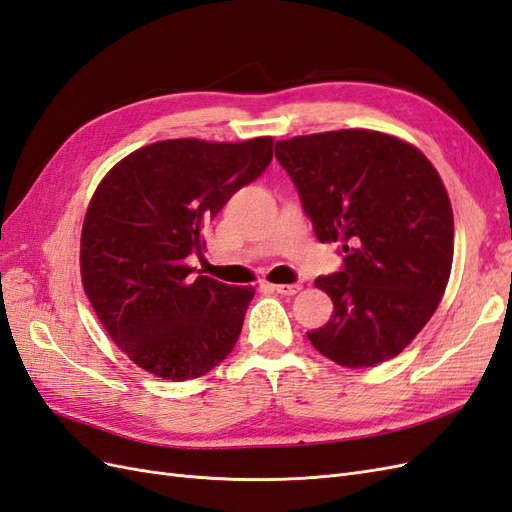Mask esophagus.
<instances>
[{"label":"esophagus","instance_id":"obj_1","mask_svg":"<svg viewBox=\"0 0 512 512\" xmlns=\"http://www.w3.org/2000/svg\"><path fill=\"white\" fill-rule=\"evenodd\" d=\"M266 287L276 291V294H281V296H296L298 291L302 289L300 285H266Z\"/></svg>","mask_w":512,"mask_h":512}]
</instances>
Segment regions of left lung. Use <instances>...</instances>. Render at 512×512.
Segmentation results:
<instances>
[{"label":"left lung","instance_id":"obj_1","mask_svg":"<svg viewBox=\"0 0 512 512\" xmlns=\"http://www.w3.org/2000/svg\"><path fill=\"white\" fill-rule=\"evenodd\" d=\"M319 242H339L343 270L319 276L332 298L306 337L347 369L399 356L440 304L452 268V208L440 173L414 145L377 130L276 141Z\"/></svg>","mask_w":512,"mask_h":512}]
</instances>
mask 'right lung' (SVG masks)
Listing matches in <instances>:
<instances>
[{
	"instance_id": "obj_1",
	"label": "right lung",
	"mask_w": 512,
	"mask_h": 512,
	"mask_svg": "<svg viewBox=\"0 0 512 512\" xmlns=\"http://www.w3.org/2000/svg\"><path fill=\"white\" fill-rule=\"evenodd\" d=\"M272 137L167 139L115 165L87 208L81 281L102 328L141 369L171 382L212 371L236 345L253 287L186 264L212 218L272 160Z\"/></svg>"
}]
</instances>
